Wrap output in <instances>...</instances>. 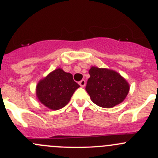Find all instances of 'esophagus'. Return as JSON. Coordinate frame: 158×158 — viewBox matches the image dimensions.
Returning <instances> with one entry per match:
<instances>
[{"instance_id":"esophagus-1","label":"esophagus","mask_w":158,"mask_h":158,"mask_svg":"<svg viewBox=\"0 0 158 158\" xmlns=\"http://www.w3.org/2000/svg\"><path fill=\"white\" fill-rule=\"evenodd\" d=\"M79 84L81 87H84L85 85V84H86V82H85V80L82 79V80H81L80 82H79Z\"/></svg>"}]
</instances>
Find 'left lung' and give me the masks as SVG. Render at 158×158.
<instances>
[{
    "label": "left lung",
    "mask_w": 158,
    "mask_h": 158,
    "mask_svg": "<svg viewBox=\"0 0 158 158\" xmlns=\"http://www.w3.org/2000/svg\"><path fill=\"white\" fill-rule=\"evenodd\" d=\"M85 90L91 100L102 108H112L124 101L129 85L124 78L113 70L92 66Z\"/></svg>",
    "instance_id": "8db88e82"
}]
</instances>
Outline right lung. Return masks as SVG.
I'll return each mask as SVG.
<instances>
[{
    "label": "right lung",
    "instance_id": "1",
    "mask_svg": "<svg viewBox=\"0 0 158 158\" xmlns=\"http://www.w3.org/2000/svg\"><path fill=\"white\" fill-rule=\"evenodd\" d=\"M79 87L71 73L57 69L40 81L36 85V96L47 108L57 110L68 104Z\"/></svg>",
    "mask_w": 158,
    "mask_h": 158
}]
</instances>
